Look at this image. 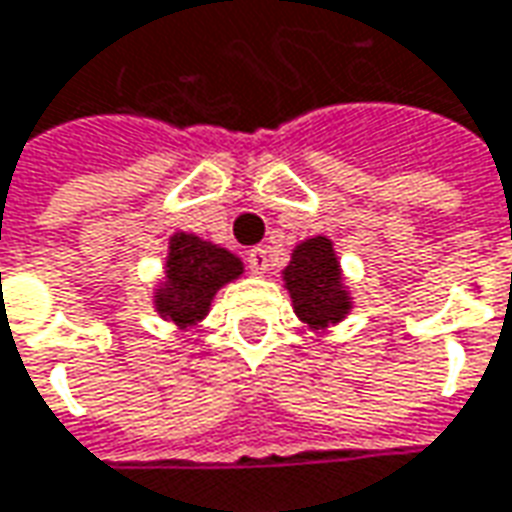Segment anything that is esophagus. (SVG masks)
Segmentation results:
<instances>
[{"label": "esophagus", "mask_w": 512, "mask_h": 512, "mask_svg": "<svg viewBox=\"0 0 512 512\" xmlns=\"http://www.w3.org/2000/svg\"><path fill=\"white\" fill-rule=\"evenodd\" d=\"M270 259H267V250L264 248H253L248 253V267L253 276H264L267 273V267H270Z\"/></svg>", "instance_id": "1"}]
</instances>
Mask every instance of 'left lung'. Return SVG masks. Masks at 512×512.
Segmentation results:
<instances>
[{"label":"left lung","mask_w":512,"mask_h":512,"mask_svg":"<svg viewBox=\"0 0 512 512\" xmlns=\"http://www.w3.org/2000/svg\"><path fill=\"white\" fill-rule=\"evenodd\" d=\"M281 287L293 301L298 321L310 332L338 327L355 310L335 242L324 233L307 236L293 248L290 264L281 270Z\"/></svg>","instance_id":"left-lung-1"}]
</instances>
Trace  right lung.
Returning a JSON list of instances; mask_svg holds the SVG:
<instances>
[{
	"mask_svg": "<svg viewBox=\"0 0 512 512\" xmlns=\"http://www.w3.org/2000/svg\"><path fill=\"white\" fill-rule=\"evenodd\" d=\"M242 273L245 262L233 250L197 233L174 231L168 236L163 276L152 287L154 312L177 329L197 327L208 318L216 293L242 279Z\"/></svg>",
	"mask_w": 512,
	"mask_h": 512,
	"instance_id": "obj_1",
	"label": "right lung"
}]
</instances>
